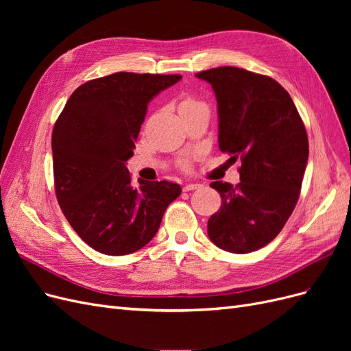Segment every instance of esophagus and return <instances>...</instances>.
Here are the masks:
<instances>
[{
  "label": "esophagus",
  "mask_w": 351,
  "mask_h": 351,
  "mask_svg": "<svg viewBox=\"0 0 351 351\" xmlns=\"http://www.w3.org/2000/svg\"><path fill=\"white\" fill-rule=\"evenodd\" d=\"M200 184L199 183H189V184H184L183 190L184 192H190V190H195V189H199Z\"/></svg>",
  "instance_id": "obj_1"
}]
</instances>
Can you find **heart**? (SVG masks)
<instances>
[{"label":"heart","mask_w":351,"mask_h":351,"mask_svg":"<svg viewBox=\"0 0 351 351\" xmlns=\"http://www.w3.org/2000/svg\"><path fill=\"white\" fill-rule=\"evenodd\" d=\"M190 102H195V101H192V99H186L183 104H190ZM183 104H182V105H183Z\"/></svg>","instance_id":"obj_1"}]
</instances>
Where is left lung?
<instances>
[{
	"label": "left lung",
	"mask_w": 351,
	"mask_h": 351,
	"mask_svg": "<svg viewBox=\"0 0 351 351\" xmlns=\"http://www.w3.org/2000/svg\"><path fill=\"white\" fill-rule=\"evenodd\" d=\"M196 76L215 92L221 152L241 161L237 186L210 183L222 205L208 221V236L222 250L250 253L280 234L299 200L307 133L289 92L272 77L239 67Z\"/></svg>",
	"instance_id": "8db88e82"
}]
</instances>
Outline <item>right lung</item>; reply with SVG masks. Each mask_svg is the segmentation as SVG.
I'll return each mask as SVG.
<instances>
[{
    "label": "right lung",
    "mask_w": 351,
    "mask_h": 351,
    "mask_svg": "<svg viewBox=\"0 0 351 351\" xmlns=\"http://www.w3.org/2000/svg\"><path fill=\"white\" fill-rule=\"evenodd\" d=\"M180 74L119 71L71 93L52 130L56 196L71 228L92 249L123 256L142 249L182 187L171 182L132 186L125 161L147 104Z\"/></svg>",
    "instance_id": "right-lung-1"
}]
</instances>
